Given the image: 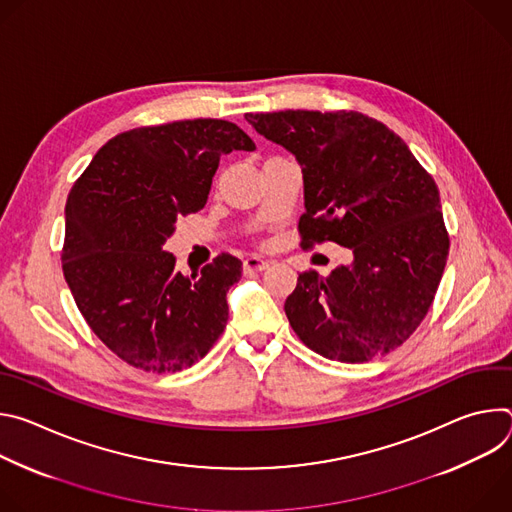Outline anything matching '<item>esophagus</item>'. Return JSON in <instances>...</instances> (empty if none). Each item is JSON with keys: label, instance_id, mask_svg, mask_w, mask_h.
Returning a JSON list of instances; mask_svg holds the SVG:
<instances>
[{"label": "esophagus", "instance_id": "esophagus-1", "mask_svg": "<svg viewBox=\"0 0 512 512\" xmlns=\"http://www.w3.org/2000/svg\"><path fill=\"white\" fill-rule=\"evenodd\" d=\"M271 265V261H267V259H261V257H247L245 261H243V269L247 271V273H255V271H263V269H267Z\"/></svg>", "mask_w": 512, "mask_h": 512}]
</instances>
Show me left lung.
<instances>
[{
	"label": "left lung",
	"mask_w": 512,
	"mask_h": 512,
	"mask_svg": "<svg viewBox=\"0 0 512 512\" xmlns=\"http://www.w3.org/2000/svg\"><path fill=\"white\" fill-rule=\"evenodd\" d=\"M257 133L296 156L304 174L302 247L334 241L352 265L304 271L287 320L314 352L367 362L401 346L440 285L450 237L440 190L407 143L358 111L247 113Z\"/></svg>",
	"instance_id": "1"
}]
</instances>
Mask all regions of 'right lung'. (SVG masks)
<instances>
[{"label": "right lung", "instance_id": "add662e5", "mask_svg": "<svg viewBox=\"0 0 512 512\" xmlns=\"http://www.w3.org/2000/svg\"><path fill=\"white\" fill-rule=\"evenodd\" d=\"M233 150L255 143L223 119L129 129L103 145L68 194L64 279L91 330L135 369H188L227 326V291L243 263L221 253L186 277L164 243L180 216L206 204L218 162Z\"/></svg>", "mask_w": 512, "mask_h": 512}]
</instances>
